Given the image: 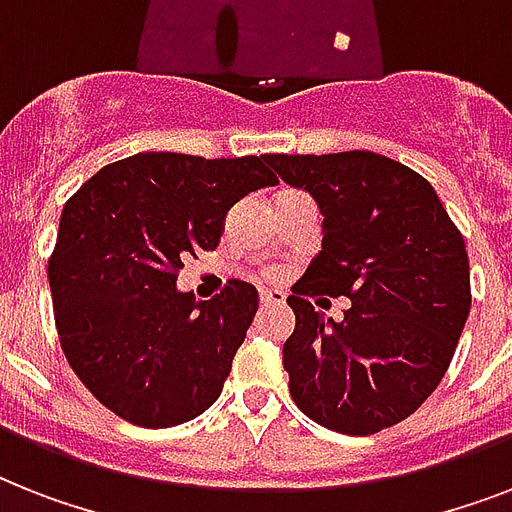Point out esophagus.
I'll list each match as a JSON object with an SVG mask.
<instances>
[{"label": "esophagus", "instance_id": "34e87169", "mask_svg": "<svg viewBox=\"0 0 512 512\" xmlns=\"http://www.w3.org/2000/svg\"><path fill=\"white\" fill-rule=\"evenodd\" d=\"M260 305H263V308L284 305V295H281V292H263V295H260Z\"/></svg>", "mask_w": 512, "mask_h": 512}]
</instances>
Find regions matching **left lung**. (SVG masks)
<instances>
[{
	"label": "left lung",
	"mask_w": 512,
	"mask_h": 512,
	"mask_svg": "<svg viewBox=\"0 0 512 512\" xmlns=\"http://www.w3.org/2000/svg\"><path fill=\"white\" fill-rule=\"evenodd\" d=\"M284 183L324 215V239L287 297L295 332L284 369L297 409L345 436L406 420L452 364L470 313L465 239L433 185L372 151L268 154ZM351 297L342 322L323 321L311 294Z\"/></svg>",
	"instance_id": "obj_1"
}]
</instances>
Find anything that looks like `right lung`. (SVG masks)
I'll list each match as a JSON object with an SVG mask.
<instances>
[{
    "instance_id": "right-lung-1",
    "label": "right lung",
    "mask_w": 512,
    "mask_h": 512,
    "mask_svg": "<svg viewBox=\"0 0 512 512\" xmlns=\"http://www.w3.org/2000/svg\"><path fill=\"white\" fill-rule=\"evenodd\" d=\"M276 183L260 156L148 151L103 167L66 201L47 268L55 327L106 409L140 428H172L215 404L257 289L233 279L199 303L175 287L177 273L217 247L236 201Z\"/></svg>"
}]
</instances>
